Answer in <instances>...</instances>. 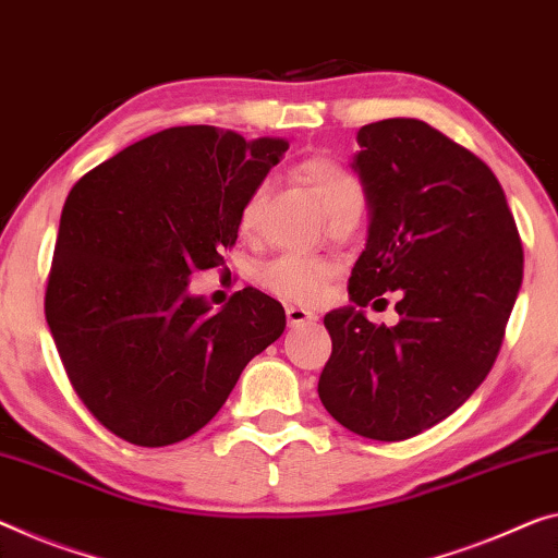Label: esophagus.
<instances>
[{
	"mask_svg": "<svg viewBox=\"0 0 558 558\" xmlns=\"http://www.w3.org/2000/svg\"><path fill=\"white\" fill-rule=\"evenodd\" d=\"M316 314L308 312V308L304 306H287V322L291 324V327H299V324H306V322H314Z\"/></svg>",
	"mask_w": 558,
	"mask_h": 558,
	"instance_id": "obj_1",
	"label": "esophagus"
}]
</instances>
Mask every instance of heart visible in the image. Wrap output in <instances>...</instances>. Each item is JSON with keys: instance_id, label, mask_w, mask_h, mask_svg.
<instances>
[{"instance_id": "1", "label": "heart", "mask_w": 558, "mask_h": 558, "mask_svg": "<svg viewBox=\"0 0 558 558\" xmlns=\"http://www.w3.org/2000/svg\"><path fill=\"white\" fill-rule=\"evenodd\" d=\"M296 177L314 192L316 199L322 202L327 217L333 221L341 214L364 209V190L359 184V179L351 174L347 167L337 165V161L312 157L304 159L296 167ZM262 209V190H254L246 196L239 211V229L244 234L254 231L256 221H259ZM331 274V267L324 259L316 256H302V254H287L274 259L267 269L262 271V284L274 294H279L287 302L308 304L314 299H319Z\"/></svg>"}]
</instances>
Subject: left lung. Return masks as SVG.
<instances>
[{
    "instance_id": "8db88e82",
    "label": "left lung",
    "mask_w": 558,
    "mask_h": 558,
    "mask_svg": "<svg viewBox=\"0 0 558 558\" xmlns=\"http://www.w3.org/2000/svg\"><path fill=\"white\" fill-rule=\"evenodd\" d=\"M368 204L366 250L349 277L354 304L324 316L331 356L324 409L349 432L404 441L453 414L486 379L524 277L507 196L476 154L418 119L356 134ZM400 294L397 328L361 306Z\"/></svg>"
}]
</instances>
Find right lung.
I'll return each instance as SVG.
<instances>
[{"mask_svg":"<svg viewBox=\"0 0 558 558\" xmlns=\"http://www.w3.org/2000/svg\"><path fill=\"white\" fill-rule=\"evenodd\" d=\"M287 149L269 136L171 126L72 186L45 314L74 391L119 439L169 447L196 434L284 331V306L259 289L211 312L186 287L225 264L244 199Z\"/></svg>","mask_w":558,"mask_h":558,"instance_id":"obj_1","label":"right lung"}]
</instances>
